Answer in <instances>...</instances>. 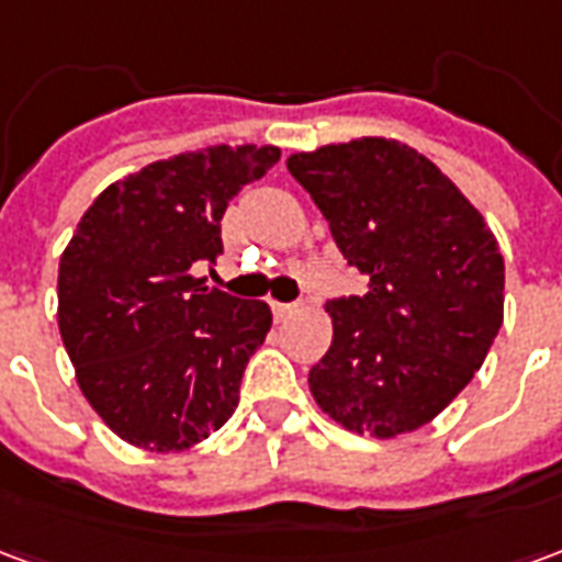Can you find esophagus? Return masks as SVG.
Listing matches in <instances>:
<instances>
[{
  "label": "esophagus",
  "mask_w": 562,
  "mask_h": 562,
  "mask_svg": "<svg viewBox=\"0 0 562 562\" xmlns=\"http://www.w3.org/2000/svg\"><path fill=\"white\" fill-rule=\"evenodd\" d=\"M270 310L277 318H289L292 313H297V304H280V301H270Z\"/></svg>",
  "instance_id": "esophagus-1"
}]
</instances>
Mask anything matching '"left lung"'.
<instances>
[{"label": "left lung", "mask_w": 562, "mask_h": 562, "mask_svg": "<svg viewBox=\"0 0 562 562\" xmlns=\"http://www.w3.org/2000/svg\"><path fill=\"white\" fill-rule=\"evenodd\" d=\"M364 294L328 301L334 340L310 391L337 424L394 439L434 422L503 325L506 265L494 232L422 153L358 138L289 156Z\"/></svg>", "instance_id": "left-lung-1"}]
</instances>
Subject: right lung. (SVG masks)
Returning a JSON list of instances; mask_svg holds the SVG:
<instances>
[{
    "instance_id": "1",
    "label": "right lung",
    "mask_w": 562,
    "mask_h": 562,
    "mask_svg": "<svg viewBox=\"0 0 562 562\" xmlns=\"http://www.w3.org/2000/svg\"><path fill=\"white\" fill-rule=\"evenodd\" d=\"M277 147L180 153L116 180L59 258V334L90 406L128 446L183 451L232 418L270 306L195 277L222 252V213Z\"/></svg>"
}]
</instances>
